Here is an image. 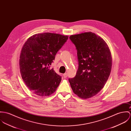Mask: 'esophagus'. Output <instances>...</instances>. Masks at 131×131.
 <instances>
[{
	"label": "esophagus",
	"mask_w": 131,
	"mask_h": 131,
	"mask_svg": "<svg viewBox=\"0 0 131 131\" xmlns=\"http://www.w3.org/2000/svg\"><path fill=\"white\" fill-rule=\"evenodd\" d=\"M63 77H64V78H66L67 77V76H68V75H67V74L66 73H64V74H63Z\"/></svg>",
	"instance_id": "obj_1"
}]
</instances>
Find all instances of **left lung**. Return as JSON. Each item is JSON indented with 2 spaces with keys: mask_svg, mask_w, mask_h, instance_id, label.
I'll return each instance as SVG.
<instances>
[{
  "mask_svg": "<svg viewBox=\"0 0 131 131\" xmlns=\"http://www.w3.org/2000/svg\"><path fill=\"white\" fill-rule=\"evenodd\" d=\"M77 51L78 69L69 81L73 92L82 99L96 95L104 87L112 70V57L108 45L91 31L71 35Z\"/></svg>",
  "mask_w": 131,
  "mask_h": 131,
  "instance_id": "8db88e82",
  "label": "left lung"
}]
</instances>
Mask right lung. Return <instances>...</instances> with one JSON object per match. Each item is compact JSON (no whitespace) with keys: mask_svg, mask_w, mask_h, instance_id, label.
<instances>
[{"mask_svg":"<svg viewBox=\"0 0 131 131\" xmlns=\"http://www.w3.org/2000/svg\"><path fill=\"white\" fill-rule=\"evenodd\" d=\"M68 39V36L58 34H36L24 45L19 61L20 72L25 83L34 93L45 97L56 90L61 77L50 69V65Z\"/></svg>","mask_w":131,"mask_h":131,"instance_id":"add662e5","label":"right lung"}]
</instances>
